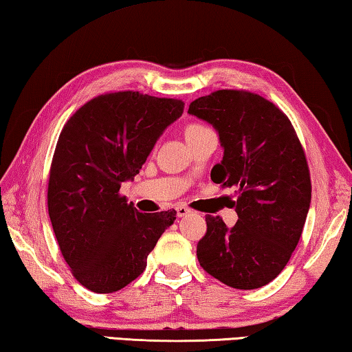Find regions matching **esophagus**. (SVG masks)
I'll return each mask as SVG.
<instances>
[{"label": "esophagus", "mask_w": 352, "mask_h": 352, "mask_svg": "<svg viewBox=\"0 0 352 352\" xmlns=\"http://www.w3.org/2000/svg\"><path fill=\"white\" fill-rule=\"evenodd\" d=\"M176 212H177V217H179V218L187 217V214L190 213L188 208L184 207V206H177V207H176Z\"/></svg>", "instance_id": "esophagus-1"}]
</instances>
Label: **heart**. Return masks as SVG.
<instances>
[{
  "label": "heart",
  "instance_id": "1",
  "mask_svg": "<svg viewBox=\"0 0 352 352\" xmlns=\"http://www.w3.org/2000/svg\"><path fill=\"white\" fill-rule=\"evenodd\" d=\"M201 129H206V126L201 125V123H190V125L186 128V138H187V135H190V134L201 131Z\"/></svg>",
  "mask_w": 352,
  "mask_h": 352
}]
</instances>
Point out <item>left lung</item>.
<instances>
[{"label":"left lung","mask_w":352,"mask_h":352,"mask_svg":"<svg viewBox=\"0 0 352 352\" xmlns=\"http://www.w3.org/2000/svg\"><path fill=\"white\" fill-rule=\"evenodd\" d=\"M188 114L217 129L224 154L210 177L239 188L238 221L207 217L198 243L207 274L235 289H258L276 276L300 241L311 206V176L292 123L272 102L221 89L190 103Z\"/></svg>","instance_id":"obj_1"}]
</instances>
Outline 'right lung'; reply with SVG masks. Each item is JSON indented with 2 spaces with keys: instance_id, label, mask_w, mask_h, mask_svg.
Wrapping results in <instances>:
<instances>
[{
  "instance_id": "obj_1",
  "label": "right lung",
  "mask_w": 352,
  "mask_h": 352,
  "mask_svg": "<svg viewBox=\"0 0 352 352\" xmlns=\"http://www.w3.org/2000/svg\"><path fill=\"white\" fill-rule=\"evenodd\" d=\"M182 113L176 98L111 92L85 103L61 129L49 173V218L72 275L89 291L111 294L134 281L175 223V210L140 213L119 190Z\"/></svg>"
}]
</instances>
